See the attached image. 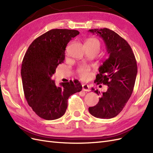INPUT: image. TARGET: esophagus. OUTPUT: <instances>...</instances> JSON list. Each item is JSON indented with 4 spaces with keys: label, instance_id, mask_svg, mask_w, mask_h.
<instances>
[{
    "label": "esophagus",
    "instance_id": "1",
    "mask_svg": "<svg viewBox=\"0 0 153 153\" xmlns=\"http://www.w3.org/2000/svg\"><path fill=\"white\" fill-rule=\"evenodd\" d=\"M82 90L85 91H90V88L88 84H84L82 85Z\"/></svg>",
    "mask_w": 153,
    "mask_h": 153
}]
</instances>
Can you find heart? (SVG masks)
Masks as SVG:
<instances>
[{
	"mask_svg": "<svg viewBox=\"0 0 153 153\" xmlns=\"http://www.w3.org/2000/svg\"><path fill=\"white\" fill-rule=\"evenodd\" d=\"M85 45H88L89 47L94 48L97 53L100 50V42L96 38H89L85 42ZM77 73L79 77L82 80H88L91 76L90 69L86 65H81L77 69Z\"/></svg>",
	"mask_w": 153,
	"mask_h": 153,
	"instance_id": "obj_1",
	"label": "heart"
}]
</instances>
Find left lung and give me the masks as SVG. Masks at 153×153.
Wrapping results in <instances>:
<instances>
[{"instance_id": "obj_1", "label": "left lung", "mask_w": 153, "mask_h": 153, "mask_svg": "<svg viewBox=\"0 0 153 153\" xmlns=\"http://www.w3.org/2000/svg\"><path fill=\"white\" fill-rule=\"evenodd\" d=\"M89 32L101 37L110 54L99 68L95 80L108 88L95 106L89 107V111L95 117L110 119L121 112L132 94L137 72L136 59L127 42L114 31L104 28ZM94 92L100 94L97 89Z\"/></svg>"}]
</instances>
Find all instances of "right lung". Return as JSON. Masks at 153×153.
<instances>
[{
    "mask_svg": "<svg viewBox=\"0 0 153 153\" xmlns=\"http://www.w3.org/2000/svg\"><path fill=\"white\" fill-rule=\"evenodd\" d=\"M79 33L76 30H51L33 40L25 54L21 72L25 97L33 111L44 120L64 115L69 97L82 88L76 80L57 87L51 79L57 66L64 62L67 45Z\"/></svg>",
    "mask_w": 153,
    "mask_h": 153,
    "instance_id": "obj_1",
    "label": "right lung"
}]
</instances>
